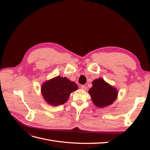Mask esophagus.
I'll list each match as a JSON object with an SVG mask.
<instances>
[{
  "instance_id": "obj_1",
  "label": "esophagus",
  "mask_w": 150,
  "mask_h": 150,
  "mask_svg": "<svg viewBox=\"0 0 150 150\" xmlns=\"http://www.w3.org/2000/svg\"><path fill=\"white\" fill-rule=\"evenodd\" d=\"M86 88V87H83V88H81L82 89H83L84 90H86V88Z\"/></svg>"
}]
</instances>
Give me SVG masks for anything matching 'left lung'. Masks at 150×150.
I'll return each instance as SVG.
<instances>
[{"instance_id":"8db88e82","label":"left lung","mask_w":150,"mask_h":150,"mask_svg":"<svg viewBox=\"0 0 150 150\" xmlns=\"http://www.w3.org/2000/svg\"><path fill=\"white\" fill-rule=\"evenodd\" d=\"M78 88L74 82H72L66 77L57 76L44 83L41 90L45 100L52 106H58L65 103L70 94Z\"/></svg>"}]
</instances>
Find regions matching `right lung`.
<instances>
[{
  "label": "right lung",
  "mask_w": 150,
  "mask_h": 150,
  "mask_svg": "<svg viewBox=\"0 0 150 150\" xmlns=\"http://www.w3.org/2000/svg\"><path fill=\"white\" fill-rule=\"evenodd\" d=\"M93 103L99 108L110 105L117 97V91L103 79L99 78L93 82V87L89 90Z\"/></svg>",
  "instance_id": "1"
}]
</instances>
